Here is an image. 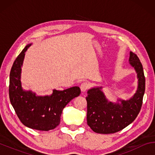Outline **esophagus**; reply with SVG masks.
Wrapping results in <instances>:
<instances>
[{
    "instance_id": "34e87169",
    "label": "esophagus",
    "mask_w": 155,
    "mask_h": 155,
    "mask_svg": "<svg viewBox=\"0 0 155 155\" xmlns=\"http://www.w3.org/2000/svg\"><path fill=\"white\" fill-rule=\"evenodd\" d=\"M80 88H81V91L84 92V91L87 90L88 89L90 88V84H89L87 82H83L81 84Z\"/></svg>"
}]
</instances>
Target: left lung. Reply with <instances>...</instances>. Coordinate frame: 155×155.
<instances>
[{
    "mask_svg": "<svg viewBox=\"0 0 155 155\" xmlns=\"http://www.w3.org/2000/svg\"><path fill=\"white\" fill-rule=\"evenodd\" d=\"M129 61L137 74L138 87L128 101L119 100L121 104L108 101L101 91L102 87H94L87 91V122L95 133L111 134L118 132L134 121L140 111L145 92L143 66L133 52H130Z\"/></svg>",
    "mask_w": 155,
    "mask_h": 155,
    "instance_id": "8db88e82",
    "label": "left lung"
}]
</instances>
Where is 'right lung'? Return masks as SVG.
<instances>
[{"label":"right lung","instance_id":"right-lung-1","mask_svg":"<svg viewBox=\"0 0 155 155\" xmlns=\"http://www.w3.org/2000/svg\"><path fill=\"white\" fill-rule=\"evenodd\" d=\"M30 46H26L13 64L9 75V99L23 124L32 129L48 131L59 124L63 109L70 101L80 95L81 90L78 87L63 91L54 90L51 96H37L31 91L23 90L21 67L25 52Z\"/></svg>","mask_w":155,"mask_h":155}]
</instances>
